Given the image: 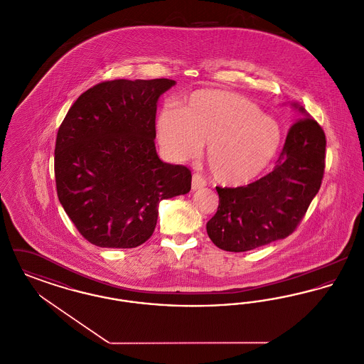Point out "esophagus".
<instances>
[{"mask_svg":"<svg viewBox=\"0 0 364 364\" xmlns=\"http://www.w3.org/2000/svg\"><path fill=\"white\" fill-rule=\"evenodd\" d=\"M205 186H206V180L200 174L195 173L192 176V183H191L192 190H199V188H203Z\"/></svg>","mask_w":364,"mask_h":364,"instance_id":"34e87169","label":"esophagus"}]
</instances>
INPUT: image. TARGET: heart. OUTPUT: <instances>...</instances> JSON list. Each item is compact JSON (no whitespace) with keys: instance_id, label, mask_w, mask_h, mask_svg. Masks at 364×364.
Returning <instances> with one entry per match:
<instances>
[{"instance_id":"heart-1","label":"heart","mask_w":364,"mask_h":364,"mask_svg":"<svg viewBox=\"0 0 364 364\" xmlns=\"http://www.w3.org/2000/svg\"><path fill=\"white\" fill-rule=\"evenodd\" d=\"M156 131L159 146L176 161L198 156L208 143V171L224 186H242L258 177L282 138L278 122L258 105L221 90H198L181 107H162Z\"/></svg>"}]
</instances>
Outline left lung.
<instances>
[{"mask_svg":"<svg viewBox=\"0 0 364 364\" xmlns=\"http://www.w3.org/2000/svg\"><path fill=\"white\" fill-rule=\"evenodd\" d=\"M289 128L274 169L237 188L215 187L217 213L206 225L218 248L244 252L285 239L303 220L325 173L326 138L304 107Z\"/></svg>","mask_w":364,"mask_h":364,"instance_id":"1","label":"left lung"}]
</instances>
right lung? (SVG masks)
<instances>
[{"mask_svg": "<svg viewBox=\"0 0 364 364\" xmlns=\"http://www.w3.org/2000/svg\"><path fill=\"white\" fill-rule=\"evenodd\" d=\"M171 79L109 80L85 91L58 128V200L87 242L135 248L149 240L164 199L191 190L190 169L159 159L156 114Z\"/></svg>", "mask_w": 364, "mask_h": 364, "instance_id": "obj_1", "label": "right lung"}]
</instances>
